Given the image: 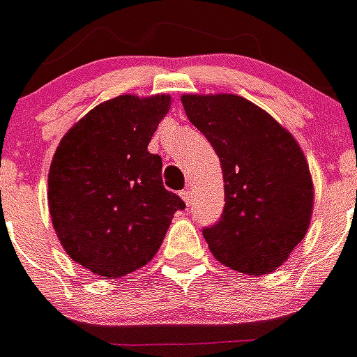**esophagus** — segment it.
<instances>
[{"label": "esophagus", "mask_w": 357, "mask_h": 357, "mask_svg": "<svg viewBox=\"0 0 357 357\" xmlns=\"http://www.w3.org/2000/svg\"><path fill=\"white\" fill-rule=\"evenodd\" d=\"M181 198H183V202H185V204H187V205L192 204V198H194L192 190H190V188H187V190H183V192H181Z\"/></svg>", "instance_id": "34e87169"}]
</instances>
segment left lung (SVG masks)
I'll use <instances>...</instances> for the list:
<instances>
[{"mask_svg":"<svg viewBox=\"0 0 357 357\" xmlns=\"http://www.w3.org/2000/svg\"><path fill=\"white\" fill-rule=\"evenodd\" d=\"M188 121L220 158L225 207L204 229L214 259L248 275L288 260L308 231L314 183L294 135L238 95H183Z\"/></svg>","mask_w":357,"mask_h":357,"instance_id":"8db88e82","label":"left lung"}]
</instances>
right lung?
Here are the masks:
<instances>
[{"label": "right lung", "mask_w": 357, "mask_h": 357, "mask_svg": "<svg viewBox=\"0 0 357 357\" xmlns=\"http://www.w3.org/2000/svg\"><path fill=\"white\" fill-rule=\"evenodd\" d=\"M169 95H119L86 113L58 144L47 179L49 213L66 253L117 279L149 264L163 244L178 194L163 187L149 143Z\"/></svg>", "instance_id": "right-lung-1"}]
</instances>
